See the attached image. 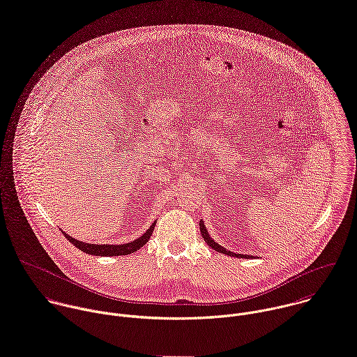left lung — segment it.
I'll use <instances>...</instances> for the list:
<instances>
[{"label":"left lung","mask_w":357,"mask_h":357,"mask_svg":"<svg viewBox=\"0 0 357 357\" xmlns=\"http://www.w3.org/2000/svg\"><path fill=\"white\" fill-rule=\"evenodd\" d=\"M199 227H200V232H202V236L204 238V241H206V244L210 247V248H213L214 251H217V252H220V254H224V255H229V257H235V258H245V259H248V258H252L251 255H241V254H234V252H231V251H227V250H224L221 245H218L214 240H211L210 238V235H208V232H207V229H206V225H204V222L203 221H200V224H199Z\"/></svg>","instance_id":"obj_1"}]
</instances>
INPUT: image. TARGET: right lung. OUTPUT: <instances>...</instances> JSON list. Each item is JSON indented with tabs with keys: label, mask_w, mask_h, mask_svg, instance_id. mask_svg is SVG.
Wrapping results in <instances>:
<instances>
[{
	"label": "right lung",
	"mask_w": 357,
	"mask_h": 357,
	"mask_svg": "<svg viewBox=\"0 0 357 357\" xmlns=\"http://www.w3.org/2000/svg\"><path fill=\"white\" fill-rule=\"evenodd\" d=\"M154 227H155V221L151 224V227L142 235L139 236L137 240L132 241V243H128V244H122V245H109V244H100V245H96V244H88V243H82V241H78V240H74L73 236H70L68 234L63 232L66 238L73 244L75 245L79 251L85 252V254H89V255H95V257H119V255H129V254H133L136 251H139L149 240L150 236L154 231Z\"/></svg>",
	"instance_id": "1"
}]
</instances>
